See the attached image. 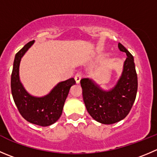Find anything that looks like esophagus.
Returning <instances> with one entry per match:
<instances>
[{"instance_id": "1", "label": "esophagus", "mask_w": 157, "mask_h": 157, "mask_svg": "<svg viewBox=\"0 0 157 157\" xmlns=\"http://www.w3.org/2000/svg\"><path fill=\"white\" fill-rule=\"evenodd\" d=\"M74 78H75V80L76 82H77V83H79L82 78V74H80V73H77V74L75 75V77H74Z\"/></svg>"}]
</instances>
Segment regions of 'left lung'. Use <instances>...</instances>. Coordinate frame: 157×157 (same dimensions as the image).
I'll list each match as a JSON object with an SVG mask.
<instances>
[{
  "instance_id": "1",
  "label": "left lung",
  "mask_w": 157,
  "mask_h": 157,
  "mask_svg": "<svg viewBox=\"0 0 157 157\" xmlns=\"http://www.w3.org/2000/svg\"><path fill=\"white\" fill-rule=\"evenodd\" d=\"M118 48L127 57L113 87L106 90L92 79L80 80L86 110L96 121L103 124H113L124 119L133 106L137 92V74L133 55L121 44H118Z\"/></svg>"
}]
</instances>
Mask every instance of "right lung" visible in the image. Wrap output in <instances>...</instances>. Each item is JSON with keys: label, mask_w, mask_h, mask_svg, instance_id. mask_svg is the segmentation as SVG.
I'll return each mask as SVG.
<instances>
[{"label": "right lung", "mask_w": 157, "mask_h": 157, "mask_svg": "<svg viewBox=\"0 0 157 157\" xmlns=\"http://www.w3.org/2000/svg\"><path fill=\"white\" fill-rule=\"evenodd\" d=\"M33 44L34 40L27 43L15 55L10 83L11 93L20 113L26 121L38 126L48 127L60 117L70 89L76 81L74 78H70L59 82L44 97H35L29 94L20 80L19 68L21 58Z\"/></svg>", "instance_id": "1"}]
</instances>
